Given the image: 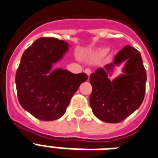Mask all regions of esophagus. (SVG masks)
<instances>
[{"mask_svg": "<svg viewBox=\"0 0 158 158\" xmlns=\"http://www.w3.org/2000/svg\"><path fill=\"white\" fill-rule=\"evenodd\" d=\"M85 72L87 73V75L88 76H89L91 74V70L89 69H86L85 70Z\"/></svg>", "mask_w": 158, "mask_h": 158, "instance_id": "34e87169", "label": "esophagus"}]
</instances>
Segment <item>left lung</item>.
<instances>
[{
	"label": "left lung",
	"mask_w": 158,
	"mask_h": 158,
	"mask_svg": "<svg viewBox=\"0 0 158 158\" xmlns=\"http://www.w3.org/2000/svg\"><path fill=\"white\" fill-rule=\"evenodd\" d=\"M124 63L123 73L110 81L115 67ZM92 93L89 103L94 115L107 123L124 121L140 107L146 90L147 73L140 52L127 45L118 52L114 62L91 73Z\"/></svg>",
	"instance_id": "left-lung-1"
}]
</instances>
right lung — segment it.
Masks as SVG:
<instances>
[{
    "label": "right lung",
    "instance_id": "obj_1",
    "mask_svg": "<svg viewBox=\"0 0 158 158\" xmlns=\"http://www.w3.org/2000/svg\"><path fill=\"white\" fill-rule=\"evenodd\" d=\"M69 47L55 37H40L21 58L15 79L18 100L26 111L38 120L62 117L79 85L88 79L85 73L76 74L52 68L64 58Z\"/></svg>",
    "mask_w": 158,
    "mask_h": 158
}]
</instances>
